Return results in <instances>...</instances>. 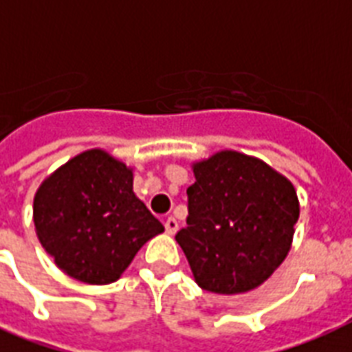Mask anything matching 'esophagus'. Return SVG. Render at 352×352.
Returning a JSON list of instances; mask_svg holds the SVG:
<instances>
[{"label":"esophagus","mask_w":352,"mask_h":352,"mask_svg":"<svg viewBox=\"0 0 352 352\" xmlns=\"http://www.w3.org/2000/svg\"><path fill=\"white\" fill-rule=\"evenodd\" d=\"M164 226H166V232H168L170 235H173V234H177V230H179V221H177L175 217H168L164 223Z\"/></svg>","instance_id":"obj_1"}]
</instances>
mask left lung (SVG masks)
<instances>
[{"label": "left lung", "instance_id": "left-lung-1", "mask_svg": "<svg viewBox=\"0 0 352 352\" xmlns=\"http://www.w3.org/2000/svg\"><path fill=\"white\" fill-rule=\"evenodd\" d=\"M186 228L175 235L195 283L215 294H245L265 283L289 254L300 217L294 184L265 160L221 149L192 162Z\"/></svg>", "mask_w": 352, "mask_h": 352}]
</instances>
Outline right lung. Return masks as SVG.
<instances>
[{"instance_id": "1", "label": "right lung", "mask_w": 352, "mask_h": 352, "mask_svg": "<svg viewBox=\"0 0 352 352\" xmlns=\"http://www.w3.org/2000/svg\"><path fill=\"white\" fill-rule=\"evenodd\" d=\"M41 246L63 274L89 285L117 281L164 226L133 192V168L106 149H85L34 193Z\"/></svg>"}]
</instances>
